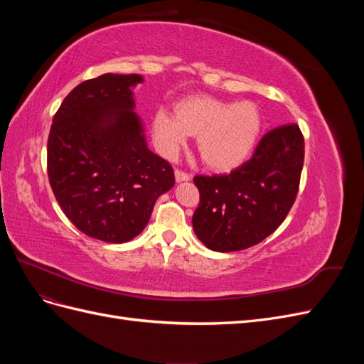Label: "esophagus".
<instances>
[{
    "label": "esophagus",
    "instance_id": "34e87169",
    "mask_svg": "<svg viewBox=\"0 0 364 364\" xmlns=\"http://www.w3.org/2000/svg\"><path fill=\"white\" fill-rule=\"evenodd\" d=\"M174 178H176V182H185V181H190V174L179 170V168H176L174 170Z\"/></svg>",
    "mask_w": 364,
    "mask_h": 364
}]
</instances>
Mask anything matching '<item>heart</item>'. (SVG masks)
Here are the masks:
<instances>
[{"instance_id": "obj_1", "label": "heart", "mask_w": 364, "mask_h": 364, "mask_svg": "<svg viewBox=\"0 0 364 364\" xmlns=\"http://www.w3.org/2000/svg\"><path fill=\"white\" fill-rule=\"evenodd\" d=\"M153 115L151 136L165 156H174L190 135L202 162L214 171L240 167L255 149L264 118L252 102H226L206 94L183 97Z\"/></svg>"}]
</instances>
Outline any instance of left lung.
Segmentation results:
<instances>
[{
    "label": "left lung",
    "mask_w": 364,
    "mask_h": 364,
    "mask_svg": "<svg viewBox=\"0 0 364 364\" xmlns=\"http://www.w3.org/2000/svg\"><path fill=\"white\" fill-rule=\"evenodd\" d=\"M302 167L304 135L297 124H285L267 132L252 158L229 174L196 176L197 238L215 252L258 245L290 213Z\"/></svg>",
    "instance_id": "left-lung-1"
}]
</instances>
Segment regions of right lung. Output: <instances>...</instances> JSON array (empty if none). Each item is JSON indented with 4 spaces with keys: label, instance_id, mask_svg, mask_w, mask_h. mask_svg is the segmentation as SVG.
Returning <instances> with one entry per match:
<instances>
[{
    "label": "right lung",
    "instance_id": "add662e5",
    "mask_svg": "<svg viewBox=\"0 0 364 364\" xmlns=\"http://www.w3.org/2000/svg\"><path fill=\"white\" fill-rule=\"evenodd\" d=\"M138 74L107 73L65 97L48 135L47 170L71 223L106 243H127L174 185L171 165L150 151L134 112Z\"/></svg>",
    "mask_w": 364,
    "mask_h": 364
}]
</instances>
